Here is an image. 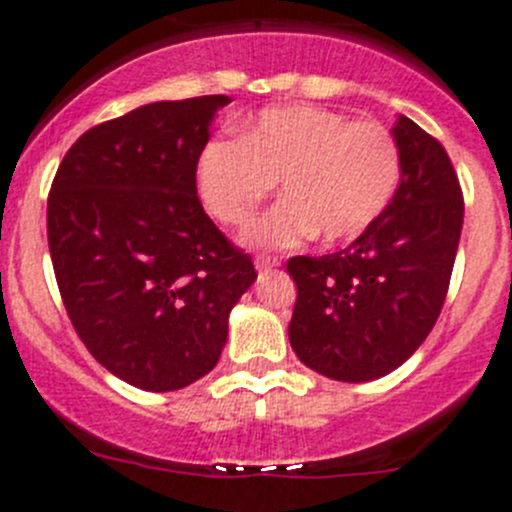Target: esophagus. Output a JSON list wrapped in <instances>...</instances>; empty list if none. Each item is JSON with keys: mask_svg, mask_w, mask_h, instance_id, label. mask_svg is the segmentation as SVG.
Returning <instances> with one entry per match:
<instances>
[{"mask_svg": "<svg viewBox=\"0 0 512 512\" xmlns=\"http://www.w3.org/2000/svg\"><path fill=\"white\" fill-rule=\"evenodd\" d=\"M276 266H281V261L276 259V256H259V259H256V269L259 271H271L276 269Z\"/></svg>", "mask_w": 512, "mask_h": 512, "instance_id": "obj_1", "label": "esophagus"}]
</instances>
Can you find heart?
I'll use <instances>...</instances> for the list:
<instances>
[{
  "instance_id": "heart-1",
  "label": "heart",
  "mask_w": 512,
  "mask_h": 512,
  "mask_svg": "<svg viewBox=\"0 0 512 512\" xmlns=\"http://www.w3.org/2000/svg\"><path fill=\"white\" fill-rule=\"evenodd\" d=\"M276 203L246 231L256 248H289L319 236L347 243L387 211L402 180V153L384 125L319 105L261 110L241 138L206 143L196 163L203 208L223 226H246L274 191Z\"/></svg>"
}]
</instances>
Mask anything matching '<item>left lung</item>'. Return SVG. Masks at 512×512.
Instances as JSON below:
<instances>
[{
	"instance_id": "8db88e82",
	"label": "left lung",
	"mask_w": 512,
	"mask_h": 512,
	"mask_svg": "<svg viewBox=\"0 0 512 512\" xmlns=\"http://www.w3.org/2000/svg\"><path fill=\"white\" fill-rule=\"evenodd\" d=\"M392 135L402 180L387 211L344 251L286 264L296 284L291 349L339 382L379 379L417 352L445 304L460 243L465 203L445 148L405 115Z\"/></svg>"
}]
</instances>
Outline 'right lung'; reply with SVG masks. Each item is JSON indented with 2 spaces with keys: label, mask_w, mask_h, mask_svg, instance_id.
Masks as SVG:
<instances>
[{
  "label": "right lung",
  "mask_w": 512,
  "mask_h": 512,
  "mask_svg": "<svg viewBox=\"0 0 512 512\" xmlns=\"http://www.w3.org/2000/svg\"><path fill=\"white\" fill-rule=\"evenodd\" d=\"M231 97L150 102L67 150L47 198V241L87 352L148 392L211 372L228 314L256 281L251 256L206 216L196 163Z\"/></svg>",
  "instance_id": "right-lung-1"
}]
</instances>
